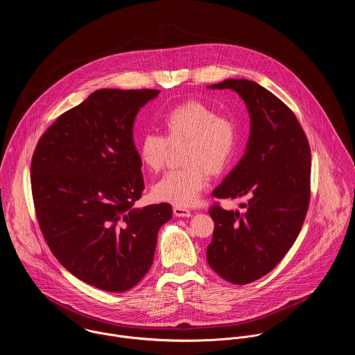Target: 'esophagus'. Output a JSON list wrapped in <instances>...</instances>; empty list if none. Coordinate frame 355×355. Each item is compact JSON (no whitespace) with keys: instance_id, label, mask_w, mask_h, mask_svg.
Instances as JSON below:
<instances>
[{"instance_id":"34e87169","label":"esophagus","mask_w":355,"mask_h":355,"mask_svg":"<svg viewBox=\"0 0 355 355\" xmlns=\"http://www.w3.org/2000/svg\"><path fill=\"white\" fill-rule=\"evenodd\" d=\"M173 214L176 217H190L191 216V211L186 207H179V206H175L173 207Z\"/></svg>"}]
</instances>
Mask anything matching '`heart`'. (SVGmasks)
<instances>
[{
	"label": "heart",
	"instance_id": "b5f03b06",
	"mask_svg": "<svg viewBox=\"0 0 355 355\" xmlns=\"http://www.w3.org/2000/svg\"><path fill=\"white\" fill-rule=\"evenodd\" d=\"M239 145V125L230 116L201 101L183 102L162 119V137L145 134L138 144L142 165L158 173L166 164L169 148H180L179 169L168 172L153 186L155 201L179 207L196 205L207 186V173L217 176L231 164Z\"/></svg>",
	"mask_w": 355,
	"mask_h": 355
}]
</instances>
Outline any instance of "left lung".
<instances>
[{
  "label": "left lung",
  "instance_id": "obj_1",
  "mask_svg": "<svg viewBox=\"0 0 355 355\" xmlns=\"http://www.w3.org/2000/svg\"><path fill=\"white\" fill-rule=\"evenodd\" d=\"M210 89H231L246 102L252 131L246 153L211 196L249 197L243 213L210 206L214 231L206 258L232 284L269 273L294 245L310 202L311 153L294 112L253 80L227 79Z\"/></svg>",
  "mask_w": 355,
  "mask_h": 355
}]
</instances>
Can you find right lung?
<instances>
[{
	"instance_id": "right-lung-1",
	"label": "right lung",
	"mask_w": 355,
	"mask_h": 355,
	"mask_svg": "<svg viewBox=\"0 0 355 355\" xmlns=\"http://www.w3.org/2000/svg\"><path fill=\"white\" fill-rule=\"evenodd\" d=\"M158 93L97 90L62 113L33 154V200L51 253L103 291L123 293L141 282L158 230L172 217L169 203L134 207L145 189L134 120Z\"/></svg>"
}]
</instances>
